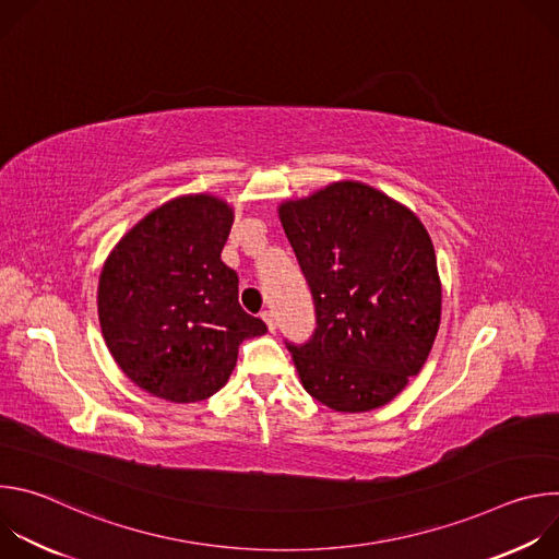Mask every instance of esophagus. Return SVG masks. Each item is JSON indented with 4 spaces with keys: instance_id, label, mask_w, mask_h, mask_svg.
Wrapping results in <instances>:
<instances>
[{
    "instance_id": "esophagus-1",
    "label": "esophagus",
    "mask_w": 559,
    "mask_h": 559,
    "mask_svg": "<svg viewBox=\"0 0 559 559\" xmlns=\"http://www.w3.org/2000/svg\"><path fill=\"white\" fill-rule=\"evenodd\" d=\"M261 318L265 321V325H267V330H270V332H274V330H276V323H274V316H272V311H263V313H261Z\"/></svg>"
}]
</instances>
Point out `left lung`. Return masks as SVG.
Here are the masks:
<instances>
[{
  "label": "left lung",
  "mask_w": 559,
  "mask_h": 559,
  "mask_svg": "<svg viewBox=\"0 0 559 559\" xmlns=\"http://www.w3.org/2000/svg\"><path fill=\"white\" fill-rule=\"evenodd\" d=\"M313 300L307 343H285L309 395L336 412L386 405L416 376L440 325L433 243L414 212L354 181L278 207Z\"/></svg>",
  "instance_id": "1"
}]
</instances>
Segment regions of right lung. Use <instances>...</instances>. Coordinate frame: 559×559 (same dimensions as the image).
Instances as JSON below:
<instances>
[{
    "label": "right lung",
    "instance_id": "1",
    "mask_svg": "<svg viewBox=\"0 0 559 559\" xmlns=\"http://www.w3.org/2000/svg\"><path fill=\"white\" fill-rule=\"evenodd\" d=\"M234 223L227 203L179 197L139 221L99 278V323L121 371L170 403H197L229 378L238 345L267 325L238 305L221 261Z\"/></svg>",
    "mask_w": 559,
    "mask_h": 559
}]
</instances>
